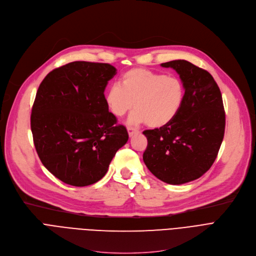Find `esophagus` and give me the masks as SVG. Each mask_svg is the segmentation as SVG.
Masks as SVG:
<instances>
[{
    "instance_id": "1",
    "label": "esophagus",
    "mask_w": 256,
    "mask_h": 256,
    "mask_svg": "<svg viewBox=\"0 0 256 256\" xmlns=\"http://www.w3.org/2000/svg\"><path fill=\"white\" fill-rule=\"evenodd\" d=\"M128 136H130V137H132V136L134 134L138 132V130H136V128H132V126H128Z\"/></svg>"
}]
</instances>
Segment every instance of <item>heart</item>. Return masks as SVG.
I'll return each mask as SVG.
<instances>
[{"label":"heart","mask_w":256,"mask_h":256,"mask_svg":"<svg viewBox=\"0 0 256 256\" xmlns=\"http://www.w3.org/2000/svg\"><path fill=\"white\" fill-rule=\"evenodd\" d=\"M185 100L183 81L173 75L136 68L126 71L105 92L108 109L122 117L134 106L130 116L132 124H146L153 128L171 124L180 112Z\"/></svg>","instance_id":"1"}]
</instances>
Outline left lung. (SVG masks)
<instances>
[{"label": "left lung", "mask_w": 256, "mask_h": 256, "mask_svg": "<svg viewBox=\"0 0 256 256\" xmlns=\"http://www.w3.org/2000/svg\"><path fill=\"white\" fill-rule=\"evenodd\" d=\"M172 68L185 86L183 106L174 120L147 130L143 160L149 171L168 184H183L205 174L217 158L224 136L222 96L212 75L194 64L177 60Z\"/></svg>", "instance_id": "8db88e82"}]
</instances>
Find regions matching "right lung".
Here are the masks:
<instances>
[{"instance_id": "add662e5", "label": "right lung", "mask_w": 256, "mask_h": 256, "mask_svg": "<svg viewBox=\"0 0 256 256\" xmlns=\"http://www.w3.org/2000/svg\"><path fill=\"white\" fill-rule=\"evenodd\" d=\"M114 75L109 64L73 62L40 84L30 115L34 144L43 166L66 184L80 187L100 180L128 140L105 102Z\"/></svg>"}]
</instances>
